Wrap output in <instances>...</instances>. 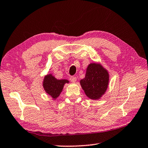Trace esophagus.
<instances>
[{
  "instance_id": "34e87169",
  "label": "esophagus",
  "mask_w": 148,
  "mask_h": 148,
  "mask_svg": "<svg viewBox=\"0 0 148 148\" xmlns=\"http://www.w3.org/2000/svg\"><path fill=\"white\" fill-rule=\"evenodd\" d=\"M70 81L71 82H75L77 81V77H71L70 78Z\"/></svg>"
}]
</instances>
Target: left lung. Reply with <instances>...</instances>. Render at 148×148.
<instances>
[{
    "label": "left lung",
    "mask_w": 148,
    "mask_h": 148,
    "mask_svg": "<svg viewBox=\"0 0 148 148\" xmlns=\"http://www.w3.org/2000/svg\"><path fill=\"white\" fill-rule=\"evenodd\" d=\"M110 80L108 71L100 63L88 65L85 78L80 81L85 95L90 99L97 100L106 92Z\"/></svg>",
    "instance_id": "obj_1"
}]
</instances>
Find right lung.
<instances>
[{"instance_id":"1","label":"right lung","mask_w":148,"mask_h":148,"mask_svg":"<svg viewBox=\"0 0 148 148\" xmlns=\"http://www.w3.org/2000/svg\"><path fill=\"white\" fill-rule=\"evenodd\" d=\"M68 83L66 79L58 80L51 73H49L44 77L42 85L45 92L55 100L63 91L64 84Z\"/></svg>"}]
</instances>
